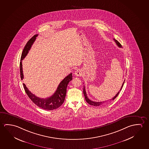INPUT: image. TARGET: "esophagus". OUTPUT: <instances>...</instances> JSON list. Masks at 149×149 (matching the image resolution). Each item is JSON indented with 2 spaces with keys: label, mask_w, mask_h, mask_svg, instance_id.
Returning <instances> with one entry per match:
<instances>
[{
  "label": "esophagus",
  "mask_w": 149,
  "mask_h": 149,
  "mask_svg": "<svg viewBox=\"0 0 149 149\" xmlns=\"http://www.w3.org/2000/svg\"><path fill=\"white\" fill-rule=\"evenodd\" d=\"M74 74H75V75L76 76H79L81 75L82 72L81 71V70L77 69V70H76L75 73H74Z\"/></svg>",
  "instance_id": "34e87169"
}]
</instances>
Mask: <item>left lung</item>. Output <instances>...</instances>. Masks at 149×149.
Wrapping results in <instances>:
<instances>
[{
	"mask_svg": "<svg viewBox=\"0 0 149 149\" xmlns=\"http://www.w3.org/2000/svg\"><path fill=\"white\" fill-rule=\"evenodd\" d=\"M114 40L115 42H116V44H117V45L118 46V47H119L120 48H122V46L121 45V44H120V42H118L117 40H116V39H114ZM124 82L125 81H124V83H123V84H122V87H121V88L120 89V91L117 93V94H116V95H115L114 97L113 98H112L111 99H110L109 100H107V101H102V102H95V101H93L90 100V99L87 97V95L86 92L85 88V86H84V89H83V93H84V96H85V98L86 101V102L88 103V104H89L90 105H93V106H95V107H98V106H99V105H102V104H103V103L107 102V101H112V100H114L117 97V95H118V94H119V93H120V91L122 90V88H123V86L124 85Z\"/></svg>",
	"mask_w": 149,
	"mask_h": 149,
	"instance_id": "left-lung-1",
	"label": "left lung"
}]
</instances>
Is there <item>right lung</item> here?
Listing matches in <instances>:
<instances>
[{
  "label": "right lung",
  "mask_w": 149,
  "mask_h": 149,
  "mask_svg": "<svg viewBox=\"0 0 149 149\" xmlns=\"http://www.w3.org/2000/svg\"><path fill=\"white\" fill-rule=\"evenodd\" d=\"M37 36L38 34L35 35L34 36L32 37V38L29 39L27 42V44H26L25 46L24 47V48L22 52L20 63V75L22 80H23V79L24 78L23 70H22V60H23L27 55L29 51L31 49L32 45L34 43ZM72 80V74L71 73L61 81V83H60L56 92L54 93V95H52L50 97L45 98V99L37 97L35 95L33 94L28 89V88L24 84H23V87L29 99L38 107H40L44 110H55L60 107L63 103L65 96H66L67 86L68 83Z\"/></svg>",
  "instance_id": "add662e5"
}]
</instances>
